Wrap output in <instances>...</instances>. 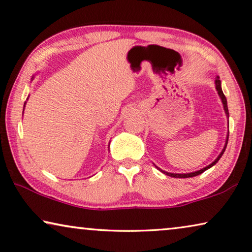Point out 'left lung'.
<instances>
[{
  "instance_id": "8db88e82",
  "label": "left lung",
  "mask_w": 252,
  "mask_h": 252,
  "mask_svg": "<svg viewBox=\"0 0 252 252\" xmlns=\"http://www.w3.org/2000/svg\"><path fill=\"white\" fill-rule=\"evenodd\" d=\"M215 85H216V90L218 91V94H219V97H220V99H221V102H222V106H223V110H225L226 116H227L228 118H229V112H228V106H227V99H226L225 94H223L222 90H221V81L219 80V77H218V76H217L216 80H215ZM228 138H229V130H228V132H227L226 143H225V146H223V149L221 150L220 154L218 155L217 158L215 159V161H214L212 164H209V165H207V166H206V167L202 168V170H199V171H196V172H191V173H183V174H178V173H168V172H165V171L161 170V168H159V167H158L157 165H155V167H157L158 171H161L162 173L165 174V175H167V176H171V177H176V178H187V177H194V176H197V175H199V174H202V173H204L205 171H207L208 168L213 167V166L215 165V164H216V163L219 161V159H220V158L222 157V154H223V152H225V150H226V148H227Z\"/></svg>"
}]
</instances>
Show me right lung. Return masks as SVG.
<instances>
[{
	"instance_id": "add662e5",
	"label": "right lung",
	"mask_w": 252,
	"mask_h": 252,
	"mask_svg": "<svg viewBox=\"0 0 252 252\" xmlns=\"http://www.w3.org/2000/svg\"><path fill=\"white\" fill-rule=\"evenodd\" d=\"M34 79V76L33 77H32V80H33ZM25 104H26V102L24 103V108H25ZM23 112H24V109H23Z\"/></svg>"
}]
</instances>
